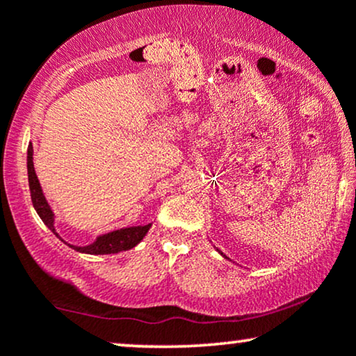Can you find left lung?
<instances>
[{
	"label": "left lung",
	"mask_w": 356,
	"mask_h": 356,
	"mask_svg": "<svg viewBox=\"0 0 356 356\" xmlns=\"http://www.w3.org/2000/svg\"><path fill=\"white\" fill-rule=\"evenodd\" d=\"M217 251H218V250H217ZM218 252H220V251H218ZM220 254H222V256H223V257H225V259H228V257H227V256H225V254H223V252H220Z\"/></svg>",
	"instance_id": "left-lung-1"
}]
</instances>
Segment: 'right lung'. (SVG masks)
<instances>
[{
    "label": "right lung",
    "mask_w": 356,
    "mask_h": 356,
    "mask_svg": "<svg viewBox=\"0 0 356 356\" xmlns=\"http://www.w3.org/2000/svg\"><path fill=\"white\" fill-rule=\"evenodd\" d=\"M27 175H29V188H31V197L32 204L35 207L38 217L42 218V222L50 228V230L55 233V235L60 238V240L72 248L74 251L84 252V254H115V252L128 251L131 248L138 246L140 241L144 240V236L147 235V232L152 227V223H147V225H138V227H124L118 228V230L104 233V235H99L95 238L90 245L86 246H76L71 245L63 240V238L58 235L56 227H55V212L51 211L50 204H48L45 194H43V189L40 186V181H38L35 168H33V147L32 144H29L27 149Z\"/></svg>",
    "instance_id": "right-lung-1"
}]
</instances>
